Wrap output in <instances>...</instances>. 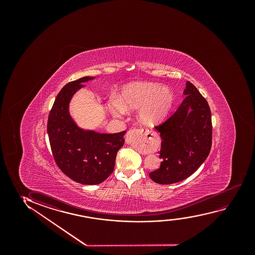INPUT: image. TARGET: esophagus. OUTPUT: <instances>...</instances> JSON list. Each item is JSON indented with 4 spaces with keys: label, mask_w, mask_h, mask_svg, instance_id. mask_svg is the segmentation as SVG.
Returning <instances> with one entry per match:
<instances>
[{
    "label": "esophagus",
    "mask_w": 255,
    "mask_h": 255,
    "mask_svg": "<svg viewBox=\"0 0 255 255\" xmlns=\"http://www.w3.org/2000/svg\"><path fill=\"white\" fill-rule=\"evenodd\" d=\"M155 133L151 130L145 129H129L126 136V142L131 143L133 141L137 140L142 146L146 148L149 152H153L155 150Z\"/></svg>",
    "instance_id": "1"
}]
</instances>
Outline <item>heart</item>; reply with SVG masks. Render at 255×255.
<instances>
[{
  "label": "heart",
  "mask_w": 255,
  "mask_h": 255,
  "mask_svg": "<svg viewBox=\"0 0 255 255\" xmlns=\"http://www.w3.org/2000/svg\"><path fill=\"white\" fill-rule=\"evenodd\" d=\"M173 100L171 91L159 84H131L123 90L119 100L110 101L108 108L114 117H121L126 112L141 109L140 116L143 122L152 124L167 115Z\"/></svg>",
  "instance_id": "obj_1"
}]
</instances>
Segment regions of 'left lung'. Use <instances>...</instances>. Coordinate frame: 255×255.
<instances>
[{
	"label": "left lung",
	"mask_w": 255,
	"mask_h": 255,
	"mask_svg": "<svg viewBox=\"0 0 255 255\" xmlns=\"http://www.w3.org/2000/svg\"><path fill=\"white\" fill-rule=\"evenodd\" d=\"M178 110L155 128L160 132V167L150 178L161 185L182 181L208 157L213 140L212 114L206 98L190 82ZM190 112L188 113V111Z\"/></svg>",
	"instance_id": "8db88e82"
}]
</instances>
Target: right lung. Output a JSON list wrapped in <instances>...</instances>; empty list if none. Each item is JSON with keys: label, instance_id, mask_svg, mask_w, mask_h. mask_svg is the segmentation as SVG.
I'll return each instance as SVG.
<instances>
[{"label": "right lung", "instance_id": "add662e5", "mask_svg": "<svg viewBox=\"0 0 255 255\" xmlns=\"http://www.w3.org/2000/svg\"><path fill=\"white\" fill-rule=\"evenodd\" d=\"M93 77L70 82L56 96L49 112L47 130L53 157L64 174L83 185H98L112 174L118 151L125 143L126 130L100 134L77 127L69 114V103L83 83Z\"/></svg>", "mask_w": 255, "mask_h": 255}]
</instances>
